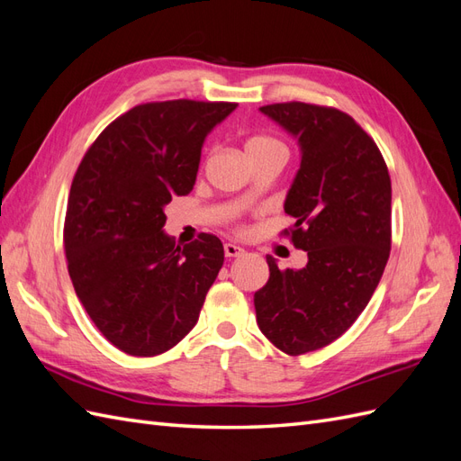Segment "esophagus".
Masks as SVG:
<instances>
[{
	"mask_svg": "<svg viewBox=\"0 0 461 461\" xmlns=\"http://www.w3.org/2000/svg\"><path fill=\"white\" fill-rule=\"evenodd\" d=\"M242 254H244V248L236 246V244H232V242H227V244H225V256H227V258H240Z\"/></svg>",
	"mask_w": 461,
	"mask_h": 461,
	"instance_id": "34e87169",
	"label": "esophagus"
}]
</instances>
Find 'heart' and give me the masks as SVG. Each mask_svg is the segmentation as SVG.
<instances>
[{"label":"heart","instance_id":"1","mask_svg":"<svg viewBox=\"0 0 461 461\" xmlns=\"http://www.w3.org/2000/svg\"><path fill=\"white\" fill-rule=\"evenodd\" d=\"M269 149H285V148L281 146V142L275 140V138L265 136V134L252 136L246 142V153H259V151H269Z\"/></svg>","mask_w":461,"mask_h":461}]
</instances>
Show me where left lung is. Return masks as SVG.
Listing matches in <instances>:
<instances>
[{"mask_svg": "<svg viewBox=\"0 0 461 461\" xmlns=\"http://www.w3.org/2000/svg\"><path fill=\"white\" fill-rule=\"evenodd\" d=\"M300 146L285 200L302 269L281 271L254 294L259 330L290 356L337 340L366 310L390 254L393 188L373 138L339 109L302 102L259 107Z\"/></svg>", "mask_w": 461, "mask_h": 461, "instance_id": "left-lung-1", "label": "left lung"}]
</instances>
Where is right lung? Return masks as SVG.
<instances>
[{"label":"right lung","instance_id":"right-lung-1","mask_svg":"<svg viewBox=\"0 0 461 461\" xmlns=\"http://www.w3.org/2000/svg\"><path fill=\"white\" fill-rule=\"evenodd\" d=\"M236 104L136 105L97 136L71 185L65 254L78 300L131 356L171 350L198 323L225 261L213 234L175 246L165 205L196 185L205 136Z\"/></svg>","mask_w":461,"mask_h":461}]
</instances>
